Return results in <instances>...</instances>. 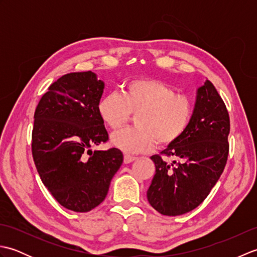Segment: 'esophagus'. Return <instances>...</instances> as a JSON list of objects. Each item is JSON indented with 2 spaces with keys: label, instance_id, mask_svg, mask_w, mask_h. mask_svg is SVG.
<instances>
[{
  "label": "esophagus",
  "instance_id": "34e87169",
  "mask_svg": "<svg viewBox=\"0 0 257 257\" xmlns=\"http://www.w3.org/2000/svg\"><path fill=\"white\" fill-rule=\"evenodd\" d=\"M137 158L134 157V156H130V155H124L123 157V162L124 163H132L133 161H135Z\"/></svg>",
  "mask_w": 257,
  "mask_h": 257
}]
</instances>
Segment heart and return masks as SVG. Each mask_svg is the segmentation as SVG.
I'll return each instance as SVG.
<instances>
[{
    "label": "heart",
    "instance_id": "obj_1",
    "mask_svg": "<svg viewBox=\"0 0 257 257\" xmlns=\"http://www.w3.org/2000/svg\"><path fill=\"white\" fill-rule=\"evenodd\" d=\"M97 111L107 127L119 130L136 113L134 128L112 135L111 143L127 154H140L154 148L158 141L169 147L181 139L193 117L191 97L176 92L156 78H136L123 86L122 94L108 92L97 103Z\"/></svg>",
    "mask_w": 257,
    "mask_h": 257
}]
</instances>
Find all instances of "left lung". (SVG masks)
I'll return each mask as SVG.
<instances>
[{"label": "left lung", "mask_w": 257, "mask_h": 257, "mask_svg": "<svg viewBox=\"0 0 257 257\" xmlns=\"http://www.w3.org/2000/svg\"><path fill=\"white\" fill-rule=\"evenodd\" d=\"M230 116L224 101L209 79L198 89L191 123L181 139L161 156L151 157L156 174L147 191L159 213L177 216L199 206L224 170L228 157ZM162 155L177 157L168 165Z\"/></svg>", "instance_id": "8db88e82"}]
</instances>
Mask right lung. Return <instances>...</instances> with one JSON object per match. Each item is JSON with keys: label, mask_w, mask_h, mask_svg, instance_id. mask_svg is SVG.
Returning a JSON list of instances; mask_svg holds the SVG:
<instances>
[{"label": "right lung", "mask_w": 257, "mask_h": 257, "mask_svg": "<svg viewBox=\"0 0 257 257\" xmlns=\"http://www.w3.org/2000/svg\"><path fill=\"white\" fill-rule=\"evenodd\" d=\"M103 83L94 73L63 75L35 109L32 155L42 182L59 204L88 212L105 200L123 161L117 148L91 151L108 141L97 111Z\"/></svg>", "instance_id": "obj_1"}]
</instances>
